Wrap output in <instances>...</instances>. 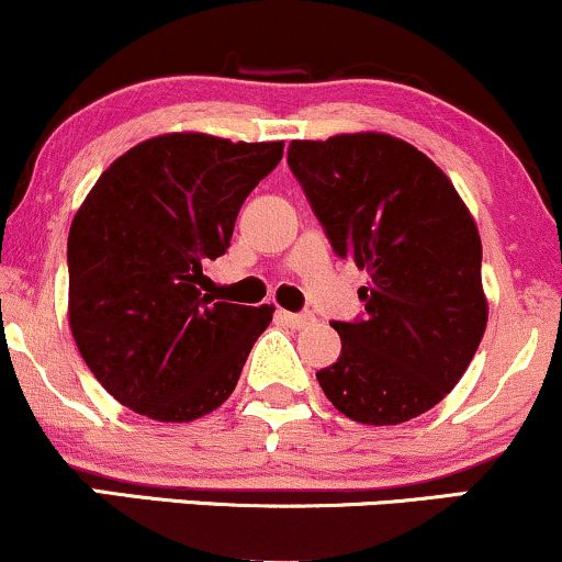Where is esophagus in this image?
I'll return each mask as SVG.
<instances>
[{
	"label": "esophagus",
	"mask_w": 562,
	"mask_h": 562,
	"mask_svg": "<svg viewBox=\"0 0 562 562\" xmlns=\"http://www.w3.org/2000/svg\"><path fill=\"white\" fill-rule=\"evenodd\" d=\"M277 317H280V322H285L288 327H293V330H303V327H308L314 322V314L308 312H277Z\"/></svg>",
	"instance_id": "34e87169"
}]
</instances>
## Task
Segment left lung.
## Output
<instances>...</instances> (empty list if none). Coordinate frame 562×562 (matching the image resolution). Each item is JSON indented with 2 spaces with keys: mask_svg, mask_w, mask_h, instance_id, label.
Listing matches in <instances>:
<instances>
[{
  "mask_svg": "<svg viewBox=\"0 0 562 562\" xmlns=\"http://www.w3.org/2000/svg\"><path fill=\"white\" fill-rule=\"evenodd\" d=\"M288 166L335 254L370 272L362 317L333 322L340 357L317 372L322 391L364 425L423 415L486 330L473 216L434 160L389 134L295 139Z\"/></svg>",
  "mask_w": 562,
  "mask_h": 562,
  "instance_id": "8db88e82",
  "label": "left lung"
}]
</instances>
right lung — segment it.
I'll use <instances>...</instances> for the list:
<instances>
[{
	"mask_svg": "<svg viewBox=\"0 0 562 562\" xmlns=\"http://www.w3.org/2000/svg\"><path fill=\"white\" fill-rule=\"evenodd\" d=\"M282 142L164 134L97 179L68 235V319L102 389L160 423L222 406L274 306L200 293Z\"/></svg>",
	"mask_w": 562,
	"mask_h": 562,
	"instance_id": "obj_1",
	"label": "right lung"
}]
</instances>
